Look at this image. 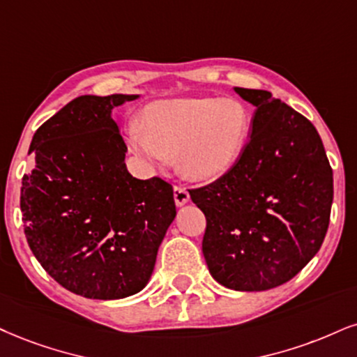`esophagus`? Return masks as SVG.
<instances>
[{
    "label": "esophagus",
    "mask_w": 357,
    "mask_h": 357,
    "mask_svg": "<svg viewBox=\"0 0 357 357\" xmlns=\"http://www.w3.org/2000/svg\"><path fill=\"white\" fill-rule=\"evenodd\" d=\"M174 199H175V205L183 206L185 204H188V200H190V193H188L187 188L183 187H174Z\"/></svg>",
    "instance_id": "34e87169"
}]
</instances>
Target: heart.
Masks as SVG:
<instances>
[{"instance_id": "b5f03b06", "label": "heart", "mask_w": 357, "mask_h": 357, "mask_svg": "<svg viewBox=\"0 0 357 357\" xmlns=\"http://www.w3.org/2000/svg\"><path fill=\"white\" fill-rule=\"evenodd\" d=\"M250 132L252 114L240 99H167L144 109L140 127L127 130V144L147 164L164 165L175 155L180 174L210 182L238 164Z\"/></svg>"}]
</instances>
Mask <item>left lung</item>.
Listing matches in <instances>:
<instances>
[{"mask_svg":"<svg viewBox=\"0 0 357 357\" xmlns=\"http://www.w3.org/2000/svg\"><path fill=\"white\" fill-rule=\"evenodd\" d=\"M233 89L257 107L243 155L223 177L188 192L206 218L202 252L210 275L235 291H265L319 252L333 170L305 116L268 91Z\"/></svg>","mask_w":357,"mask_h":357,"instance_id":"left-lung-1","label":"left lung"}]
</instances>
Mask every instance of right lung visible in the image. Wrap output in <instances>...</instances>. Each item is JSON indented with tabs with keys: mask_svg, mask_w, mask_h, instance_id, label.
I'll return each instance as SVG.
<instances>
[{
	"mask_svg": "<svg viewBox=\"0 0 357 357\" xmlns=\"http://www.w3.org/2000/svg\"><path fill=\"white\" fill-rule=\"evenodd\" d=\"M139 94L81 96L39 127L23 177L24 235L47 275L91 300L145 288L177 210L162 178L139 180L112 109Z\"/></svg>",
	"mask_w": 357,
	"mask_h": 357,
	"instance_id": "1",
	"label": "right lung"
}]
</instances>
